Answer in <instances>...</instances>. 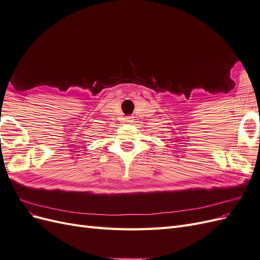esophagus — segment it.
I'll use <instances>...</instances> for the list:
<instances>
[{
	"label": "esophagus",
	"mask_w": 260,
	"mask_h": 260,
	"mask_svg": "<svg viewBox=\"0 0 260 260\" xmlns=\"http://www.w3.org/2000/svg\"><path fill=\"white\" fill-rule=\"evenodd\" d=\"M124 121H125V122H131V121H132V118H131V117H125V118H124Z\"/></svg>",
	"instance_id": "34e87169"
}]
</instances>
